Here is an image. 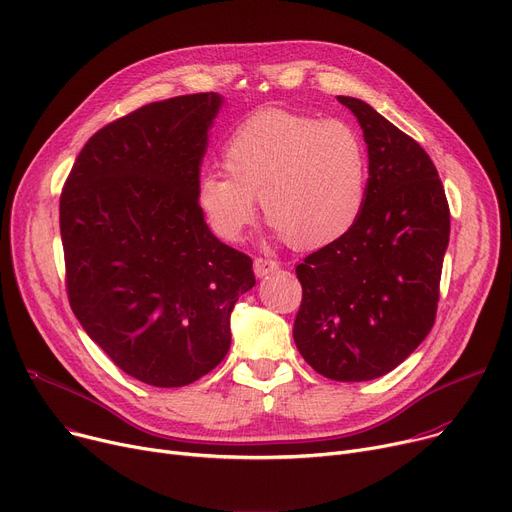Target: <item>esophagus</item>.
I'll return each mask as SVG.
<instances>
[{"mask_svg":"<svg viewBox=\"0 0 512 512\" xmlns=\"http://www.w3.org/2000/svg\"><path fill=\"white\" fill-rule=\"evenodd\" d=\"M278 269V263L274 259H265V257H255L253 261V271L257 278H265L269 274H274V271Z\"/></svg>","mask_w":512,"mask_h":512,"instance_id":"1","label":"esophagus"}]
</instances>
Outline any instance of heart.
Masks as SVG:
<instances>
[{"mask_svg": "<svg viewBox=\"0 0 512 512\" xmlns=\"http://www.w3.org/2000/svg\"><path fill=\"white\" fill-rule=\"evenodd\" d=\"M220 170L197 185L212 230L238 241L257 203L292 249L313 251L342 238L358 220L366 191V150L344 121H319L288 109H259L238 123L222 148Z\"/></svg>", "mask_w": 512, "mask_h": 512, "instance_id": "b5f03b06", "label": "heart"}]
</instances>
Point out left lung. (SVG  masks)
<instances>
[{
	"label": "left lung",
	"mask_w": 512,
	"mask_h": 512,
	"mask_svg": "<svg viewBox=\"0 0 512 512\" xmlns=\"http://www.w3.org/2000/svg\"><path fill=\"white\" fill-rule=\"evenodd\" d=\"M368 146L356 224L296 265L302 302L294 344L319 374L342 383L379 379L430 333L440 296L451 212L424 148L364 100L337 96Z\"/></svg>",
	"instance_id": "1"
}]
</instances>
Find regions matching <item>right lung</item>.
Segmentation results:
<instances>
[{"label":"right lung","instance_id":"right-lung-1","mask_svg":"<svg viewBox=\"0 0 512 512\" xmlns=\"http://www.w3.org/2000/svg\"><path fill=\"white\" fill-rule=\"evenodd\" d=\"M216 92L175 96L98 129L59 199L65 286L94 344L152 387H183L230 348L253 261L212 234L197 203Z\"/></svg>","mask_w":512,"mask_h":512}]
</instances>
